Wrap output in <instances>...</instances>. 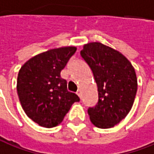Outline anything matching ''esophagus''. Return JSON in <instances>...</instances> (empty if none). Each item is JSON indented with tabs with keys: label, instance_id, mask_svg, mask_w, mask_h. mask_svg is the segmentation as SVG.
Here are the masks:
<instances>
[{
	"label": "esophagus",
	"instance_id": "esophagus-1",
	"mask_svg": "<svg viewBox=\"0 0 154 154\" xmlns=\"http://www.w3.org/2000/svg\"><path fill=\"white\" fill-rule=\"evenodd\" d=\"M77 94L78 95V96H79V98H80V99H81L82 98V94H81V91L80 90H78L77 92Z\"/></svg>",
	"mask_w": 154,
	"mask_h": 154
}]
</instances>
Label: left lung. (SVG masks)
Segmentation results:
<instances>
[{"instance_id":"8db88e82","label":"left lung","mask_w":154,"mask_h":154,"mask_svg":"<svg viewBox=\"0 0 154 154\" xmlns=\"http://www.w3.org/2000/svg\"><path fill=\"white\" fill-rule=\"evenodd\" d=\"M80 54L98 87L99 101L88 109L91 121L99 128L113 127L127 116L134 103L137 90L134 67L119 51L99 42L85 45Z\"/></svg>"}]
</instances>
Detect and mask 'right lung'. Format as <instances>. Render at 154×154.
I'll return each instance as SVG.
<instances>
[{
	"instance_id": "obj_1",
	"label": "right lung",
	"mask_w": 154,
	"mask_h": 154,
	"mask_svg": "<svg viewBox=\"0 0 154 154\" xmlns=\"http://www.w3.org/2000/svg\"><path fill=\"white\" fill-rule=\"evenodd\" d=\"M76 51L73 46L50 50L32 57L20 69L17 82L20 103L26 115L40 126H56L72 103L80 100L60 77Z\"/></svg>"
}]
</instances>
